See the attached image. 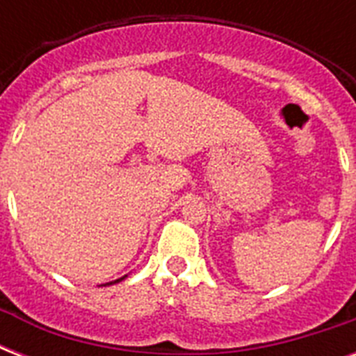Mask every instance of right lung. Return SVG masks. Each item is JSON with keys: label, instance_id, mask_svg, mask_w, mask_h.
<instances>
[{"label": "right lung", "instance_id": "1", "mask_svg": "<svg viewBox=\"0 0 356 356\" xmlns=\"http://www.w3.org/2000/svg\"><path fill=\"white\" fill-rule=\"evenodd\" d=\"M125 277H127V275H123V277H120V279H116V281H113V282H107V284H116V282L123 281V279H125Z\"/></svg>", "mask_w": 356, "mask_h": 356}]
</instances>
